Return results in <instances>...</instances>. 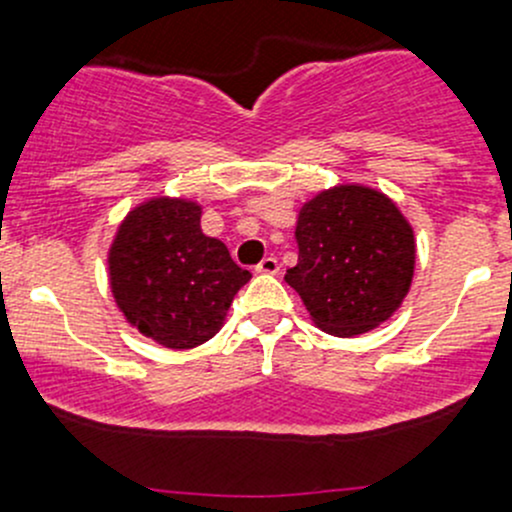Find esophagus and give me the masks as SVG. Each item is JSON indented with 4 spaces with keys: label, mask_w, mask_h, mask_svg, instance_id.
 Listing matches in <instances>:
<instances>
[{
    "label": "esophagus",
    "mask_w": 512,
    "mask_h": 512,
    "mask_svg": "<svg viewBox=\"0 0 512 512\" xmlns=\"http://www.w3.org/2000/svg\"><path fill=\"white\" fill-rule=\"evenodd\" d=\"M255 270L262 272V275H277V272H280V262H277V257L267 255L265 260L255 267Z\"/></svg>",
    "instance_id": "1"
}]
</instances>
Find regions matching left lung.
<instances>
[{"label": "left lung", "instance_id": "obj_1", "mask_svg": "<svg viewBox=\"0 0 512 512\" xmlns=\"http://www.w3.org/2000/svg\"><path fill=\"white\" fill-rule=\"evenodd\" d=\"M294 237L299 257L285 282L302 297L312 322L334 337L379 327L409 294L414 230L379 190H322L299 210Z\"/></svg>", "mask_w": 512, "mask_h": 512}]
</instances>
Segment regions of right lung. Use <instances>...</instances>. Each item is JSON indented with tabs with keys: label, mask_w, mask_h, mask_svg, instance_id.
<instances>
[{
	"label": "right lung",
	"mask_w": 512,
	"mask_h": 512,
	"mask_svg": "<svg viewBox=\"0 0 512 512\" xmlns=\"http://www.w3.org/2000/svg\"><path fill=\"white\" fill-rule=\"evenodd\" d=\"M193 200L151 198L133 208L108 250L111 292L138 332L168 349H193L223 327L250 272L200 230Z\"/></svg>",
	"instance_id": "obj_1"
}]
</instances>
